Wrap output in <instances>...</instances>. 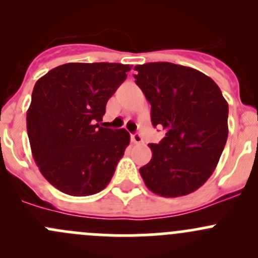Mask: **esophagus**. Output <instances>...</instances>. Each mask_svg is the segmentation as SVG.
Masks as SVG:
<instances>
[{
	"label": "esophagus",
	"instance_id": "34e87169",
	"mask_svg": "<svg viewBox=\"0 0 258 258\" xmlns=\"http://www.w3.org/2000/svg\"><path fill=\"white\" fill-rule=\"evenodd\" d=\"M131 141L134 142V144H142V142H144V139H142V136L140 134H135V135H132L131 136Z\"/></svg>",
	"mask_w": 258,
	"mask_h": 258
}]
</instances>
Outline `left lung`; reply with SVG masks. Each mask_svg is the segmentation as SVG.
Masks as SVG:
<instances>
[{"instance_id": "1", "label": "left lung", "mask_w": 258, "mask_h": 258, "mask_svg": "<svg viewBox=\"0 0 258 258\" xmlns=\"http://www.w3.org/2000/svg\"><path fill=\"white\" fill-rule=\"evenodd\" d=\"M136 83L151 103V121L165 131L150 144L140 168L146 186L162 197L186 196L211 177L228 136V103L215 81L171 62L137 64Z\"/></svg>"}]
</instances>
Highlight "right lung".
<instances>
[{
	"label": "right lung",
	"mask_w": 258,
	"mask_h": 258,
	"mask_svg": "<svg viewBox=\"0 0 258 258\" xmlns=\"http://www.w3.org/2000/svg\"><path fill=\"white\" fill-rule=\"evenodd\" d=\"M131 67L72 62L36 82L26 117L31 151L43 177L63 194L90 196L110 183L130 134L96 122Z\"/></svg>",
	"instance_id": "obj_1"
}]
</instances>
